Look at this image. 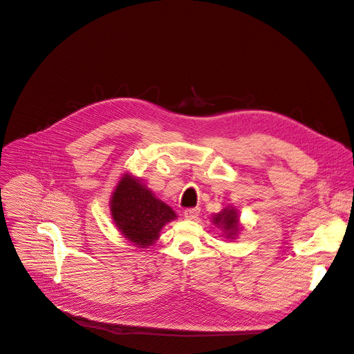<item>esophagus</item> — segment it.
<instances>
[{
  "mask_svg": "<svg viewBox=\"0 0 354 354\" xmlns=\"http://www.w3.org/2000/svg\"><path fill=\"white\" fill-rule=\"evenodd\" d=\"M199 213H201V209H199V207H190V209H186V210L183 212V216H185V218H187V220H195V218L199 216Z\"/></svg>",
  "mask_w": 354,
  "mask_h": 354,
  "instance_id": "esophagus-1",
  "label": "esophagus"
}]
</instances>
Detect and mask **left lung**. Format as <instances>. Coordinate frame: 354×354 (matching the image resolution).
Returning a JSON list of instances; mask_svg holds the SVG:
<instances>
[{
	"mask_svg": "<svg viewBox=\"0 0 354 354\" xmlns=\"http://www.w3.org/2000/svg\"><path fill=\"white\" fill-rule=\"evenodd\" d=\"M212 223L221 232V237L229 241L236 240L243 226L240 221L239 210L234 206L223 207L218 213L212 214Z\"/></svg>",
	"mask_w": 354,
	"mask_h": 354,
	"instance_id": "obj_1",
	"label": "left lung"
}]
</instances>
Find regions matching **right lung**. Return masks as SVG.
Returning a JSON list of instances; mask_svg holds the SVG:
<instances>
[{"label": "right lung", "mask_w": 354, "mask_h": 354, "mask_svg": "<svg viewBox=\"0 0 354 354\" xmlns=\"http://www.w3.org/2000/svg\"><path fill=\"white\" fill-rule=\"evenodd\" d=\"M110 214L121 236L137 248H148L165 224L178 216L131 172L120 178L110 198Z\"/></svg>", "instance_id": "add662e5"}]
</instances>
